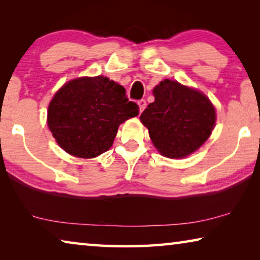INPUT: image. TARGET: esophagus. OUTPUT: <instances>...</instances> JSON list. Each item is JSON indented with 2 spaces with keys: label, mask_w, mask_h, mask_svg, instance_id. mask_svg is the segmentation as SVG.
Masks as SVG:
<instances>
[{
  "label": "esophagus",
  "mask_w": 260,
  "mask_h": 260,
  "mask_svg": "<svg viewBox=\"0 0 260 260\" xmlns=\"http://www.w3.org/2000/svg\"><path fill=\"white\" fill-rule=\"evenodd\" d=\"M138 104H139V108H140V112H142L143 110L146 109V107H147L146 100H140L139 102H138Z\"/></svg>",
  "instance_id": "esophagus-1"
}]
</instances>
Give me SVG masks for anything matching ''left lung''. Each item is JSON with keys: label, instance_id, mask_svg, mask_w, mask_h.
I'll list each match as a JSON object with an SVG mask.
<instances>
[{"label": "left lung", "instance_id": "obj_1", "mask_svg": "<svg viewBox=\"0 0 260 260\" xmlns=\"http://www.w3.org/2000/svg\"><path fill=\"white\" fill-rule=\"evenodd\" d=\"M155 102L141 114L153 146L167 158H184L212 133L215 110L201 91L178 81H160L152 90Z\"/></svg>", "mask_w": 260, "mask_h": 260}]
</instances>
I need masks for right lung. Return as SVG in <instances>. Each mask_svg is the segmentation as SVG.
Here are the masks:
<instances>
[{
  "mask_svg": "<svg viewBox=\"0 0 260 260\" xmlns=\"http://www.w3.org/2000/svg\"><path fill=\"white\" fill-rule=\"evenodd\" d=\"M139 114L125 88L109 78L82 77L69 81L48 107V127L70 155L94 158L111 148L118 127Z\"/></svg>",
  "mask_w": 260,
  "mask_h": 260,
  "instance_id": "right-lung-1",
  "label": "right lung"
}]
</instances>
